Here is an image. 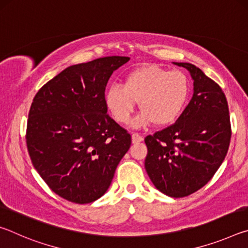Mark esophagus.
<instances>
[{"instance_id": "1", "label": "esophagus", "mask_w": 248, "mask_h": 248, "mask_svg": "<svg viewBox=\"0 0 248 248\" xmlns=\"http://www.w3.org/2000/svg\"><path fill=\"white\" fill-rule=\"evenodd\" d=\"M131 138H132V143H140V142L143 140V137L140 136L139 133H136V132L132 133Z\"/></svg>"}]
</instances>
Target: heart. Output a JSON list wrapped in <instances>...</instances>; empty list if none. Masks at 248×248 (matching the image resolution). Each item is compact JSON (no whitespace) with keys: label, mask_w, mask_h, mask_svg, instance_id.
I'll return each mask as SVG.
<instances>
[{"label":"heart","mask_w":248,"mask_h":248,"mask_svg":"<svg viewBox=\"0 0 248 248\" xmlns=\"http://www.w3.org/2000/svg\"><path fill=\"white\" fill-rule=\"evenodd\" d=\"M189 92V78L183 71L146 64L125 75L123 86L116 84L109 87L105 103L119 124H127L140 102L142 111L134 119L133 127L141 128L153 123L164 127L182 115Z\"/></svg>","instance_id":"b5f03b06"}]
</instances>
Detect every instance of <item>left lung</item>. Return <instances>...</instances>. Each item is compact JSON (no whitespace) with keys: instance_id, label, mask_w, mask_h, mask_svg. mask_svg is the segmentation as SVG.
I'll return each mask as SVG.
<instances>
[{"instance_id":"8db88e82","label":"left lung","mask_w":248,"mask_h":248,"mask_svg":"<svg viewBox=\"0 0 248 248\" xmlns=\"http://www.w3.org/2000/svg\"><path fill=\"white\" fill-rule=\"evenodd\" d=\"M174 64L189 71L194 95L175 124L145 138L144 166L159 191L183 198L202 188L219 170L232 131L221 87L194 64Z\"/></svg>"}]
</instances>
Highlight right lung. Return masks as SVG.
Returning a JSON list of instances; mask_svg holds the SVG:
<instances>
[{
	"mask_svg": "<svg viewBox=\"0 0 248 248\" xmlns=\"http://www.w3.org/2000/svg\"><path fill=\"white\" fill-rule=\"evenodd\" d=\"M129 60L112 56L71 65L33 97L29 156L50 189L71 202L100 198L131 145V136L110 118L105 103L109 78Z\"/></svg>",
	"mask_w": 248,
	"mask_h": 248,
	"instance_id": "obj_1",
	"label": "right lung"
}]
</instances>
